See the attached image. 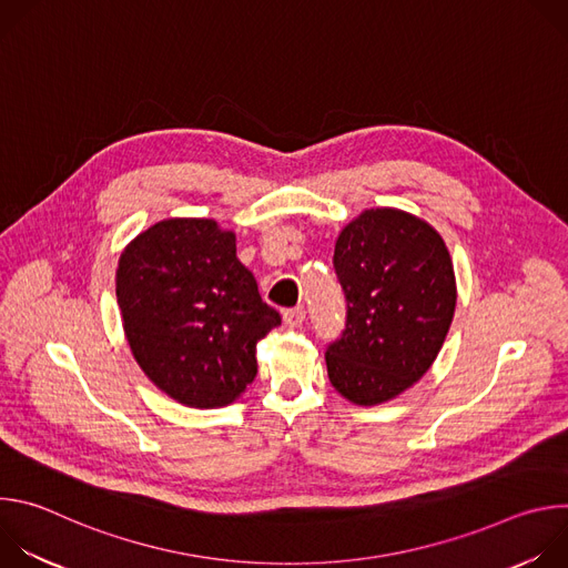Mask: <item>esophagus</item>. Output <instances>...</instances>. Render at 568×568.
Returning <instances> with one entry per match:
<instances>
[{"label":"esophagus","mask_w":568,"mask_h":568,"mask_svg":"<svg viewBox=\"0 0 568 568\" xmlns=\"http://www.w3.org/2000/svg\"><path fill=\"white\" fill-rule=\"evenodd\" d=\"M283 321L287 328H298L301 323L305 321V310L303 307H292V310H285L283 312Z\"/></svg>","instance_id":"esophagus-1"}]
</instances>
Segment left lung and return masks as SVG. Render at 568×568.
Instances as JSON below:
<instances>
[{
  "label": "left lung",
  "mask_w": 568,
  "mask_h": 568,
  "mask_svg": "<svg viewBox=\"0 0 568 568\" xmlns=\"http://www.w3.org/2000/svg\"><path fill=\"white\" fill-rule=\"evenodd\" d=\"M346 328L326 348L333 386L362 407L414 386L438 357L456 307L440 233L397 209H371L337 237Z\"/></svg>",
  "instance_id": "left-lung-1"
}]
</instances>
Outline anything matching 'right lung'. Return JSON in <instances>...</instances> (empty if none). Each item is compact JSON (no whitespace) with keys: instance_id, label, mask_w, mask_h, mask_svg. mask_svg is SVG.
Here are the masks:
<instances>
[{"instance_id":"right-lung-1","label":"right lung","mask_w":568,"mask_h":568,"mask_svg":"<svg viewBox=\"0 0 568 568\" xmlns=\"http://www.w3.org/2000/svg\"><path fill=\"white\" fill-rule=\"evenodd\" d=\"M116 301L141 371L195 409L231 404L258 371L256 344L281 314L235 256V233L202 217L161 220L121 254Z\"/></svg>"}]
</instances>
